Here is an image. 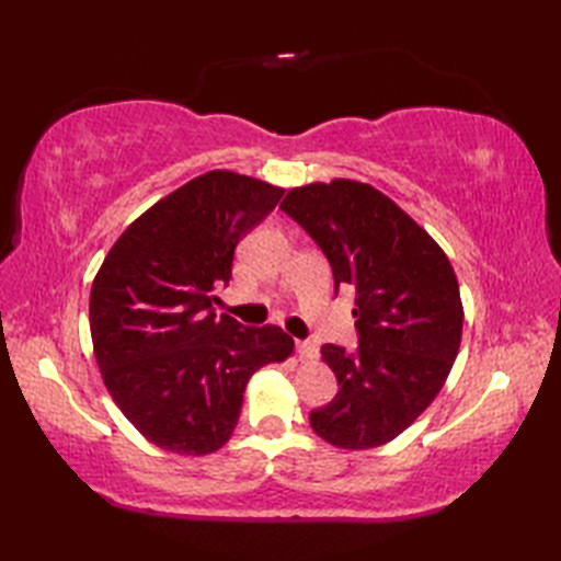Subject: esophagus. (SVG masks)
<instances>
[{"label":"esophagus","mask_w":561,"mask_h":561,"mask_svg":"<svg viewBox=\"0 0 561 561\" xmlns=\"http://www.w3.org/2000/svg\"><path fill=\"white\" fill-rule=\"evenodd\" d=\"M296 352H299L301 359H316L318 344L313 340H299V342H296Z\"/></svg>","instance_id":"34e87169"}]
</instances>
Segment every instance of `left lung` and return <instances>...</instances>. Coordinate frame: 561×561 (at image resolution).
<instances>
[{
    "instance_id": "1",
    "label": "left lung",
    "mask_w": 561,
    "mask_h": 561,
    "mask_svg": "<svg viewBox=\"0 0 561 561\" xmlns=\"http://www.w3.org/2000/svg\"><path fill=\"white\" fill-rule=\"evenodd\" d=\"M279 209L323 250L335 294H356V350L320 347L340 390L311 412V426L337 448L383 446L432 404L456 362V272L434 238L371 185L296 187Z\"/></svg>"
}]
</instances>
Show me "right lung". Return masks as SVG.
I'll list each match as a JSON object with an SVG mask.
<instances>
[{
  "instance_id": "obj_1",
  "label": "right lung",
  "mask_w": 561,
  "mask_h": 561,
  "mask_svg": "<svg viewBox=\"0 0 561 561\" xmlns=\"http://www.w3.org/2000/svg\"><path fill=\"white\" fill-rule=\"evenodd\" d=\"M282 195L231 171L199 175L129 224L93 279L89 318L105 388L163 450L221 448L250 376L294 352L282 328H245L214 308L236 245Z\"/></svg>"
}]
</instances>
